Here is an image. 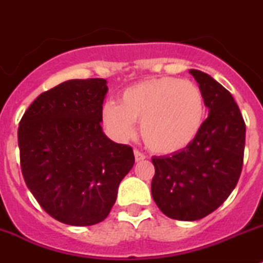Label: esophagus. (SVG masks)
Instances as JSON below:
<instances>
[{
    "mask_svg": "<svg viewBox=\"0 0 263 263\" xmlns=\"http://www.w3.org/2000/svg\"><path fill=\"white\" fill-rule=\"evenodd\" d=\"M134 155H135V158H136V161L145 160V155H143V153H141L140 151H137V149H135L134 151Z\"/></svg>",
    "mask_w": 263,
    "mask_h": 263,
    "instance_id": "esophagus-1",
    "label": "esophagus"
}]
</instances>
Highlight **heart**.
<instances>
[{"instance_id": "obj_1", "label": "heart", "mask_w": 263, "mask_h": 263, "mask_svg": "<svg viewBox=\"0 0 263 263\" xmlns=\"http://www.w3.org/2000/svg\"><path fill=\"white\" fill-rule=\"evenodd\" d=\"M205 119V101L200 87L178 77H158L131 85L122 91L119 105L102 108V123L117 140L135 135V122L151 151L170 155L195 140Z\"/></svg>"}]
</instances>
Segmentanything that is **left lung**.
Returning <instances> with one entry per match:
<instances>
[{
	"mask_svg": "<svg viewBox=\"0 0 263 263\" xmlns=\"http://www.w3.org/2000/svg\"><path fill=\"white\" fill-rule=\"evenodd\" d=\"M189 72L199 84L210 114L187 148L152 158L153 200L166 216L182 221L207 216L233 191L242 170L247 131L226 87L207 73Z\"/></svg>",
	"mask_w": 263,
	"mask_h": 263,
	"instance_id": "8db88e82",
	"label": "left lung"
}]
</instances>
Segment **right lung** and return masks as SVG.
Instances as JSON below:
<instances>
[{"label": "right lung", "instance_id": "right-lung-1", "mask_svg": "<svg viewBox=\"0 0 263 263\" xmlns=\"http://www.w3.org/2000/svg\"><path fill=\"white\" fill-rule=\"evenodd\" d=\"M105 79L69 80L40 94L18 127L21 169L44 211L86 227L110 214L134 151L102 131Z\"/></svg>", "mask_w": 263, "mask_h": 263}]
</instances>
